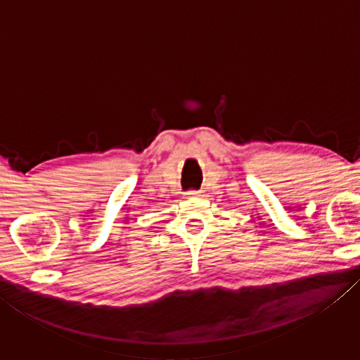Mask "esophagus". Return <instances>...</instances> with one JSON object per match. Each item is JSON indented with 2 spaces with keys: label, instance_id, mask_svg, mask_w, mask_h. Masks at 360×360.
<instances>
[{
  "label": "esophagus",
  "instance_id": "34e87169",
  "mask_svg": "<svg viewBox=\"0 0 360 360\" xmlns=\"http://www.w3.org/2000/svg\"><path fill=\"white\" fill-rule=\"evenodd\" d=\"M200 195H202V192H200V191H188L186 193V197L187 198H195V197H200Z\"/></svg>",
  "mask_w": 360,
  "mask_h": 360
}]
</instances>
